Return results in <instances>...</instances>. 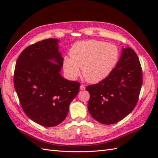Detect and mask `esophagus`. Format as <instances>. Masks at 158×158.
Instances as JSON below:
<instances>
[{
  "instance_id": "1",
  "label": "esophagus",
  "mask_w": 158,
  "mask_h": 158,
  "mask_svg": "<svg viewBox=\"0 0 158 158\" xmlns=\"http://www.w3.org/2000/svg\"><path fill=\"white\" fill-rule=\"evenodd\" d=\"M85 89V87L84 85L81 84V85H80V89H81V90H83V89Z\"/></svg>"
}]
</instances>
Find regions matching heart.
I'll use <instances>...</instances> for the list:
<instances>
[{
	"instance_id": "obj_1",
	"label": "heart",
	"mask_w": 158,
	"mask_h": 158,
	"mask_svg": "<svg viewBox=\"0 0 158 158\" xmlns=\"http://www.w3.org/2000/svg\"><path fill=\"white\" fill-rule=\"evenodd\" d=\"M70 58H64V69L70 78L79 75V68L88 81L96 83L108 77L119 61L117 46L104 41L89 40L78 42L69 52Z\"/></svg>"
}]
</instances>
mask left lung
<instances>
[{"instance_id":"obj_1","label":"left lung","mask_w":158,"mask_h":158,"mask_svg":"<svg viewBox=\"0 0 158 158\" xmlns=\"http://www.w3.org/2000/svg\"><path fill=\"white\" fill-rule=\"evenodd\" d=\"M143 84L139 57L132 49H122V56L110 75L86 88L89 93L88 110L103 124H113L132 111L138 102Z\"/></svg>"}]
</instances>
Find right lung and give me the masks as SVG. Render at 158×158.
Wrapping results in <instances>:
<instances>
[{"label": "right lung", "instance_id": "add662e5", "mask_svg": "<svg viewBox=\"0 0 158 158\" xmlns=\"http://www.w3.org/2000/svg\"><path fill=\"white\" fill-rule=\"evenodd\" d=\"M58 40L48 39L27 47L17 60L14 88L23 112L45 127L65 119L69 105L79 91L80 83L69 81L60 73L64 59Z\"/></svg>", "mask_w": 158, "mask_h": 158}]
</instances>
